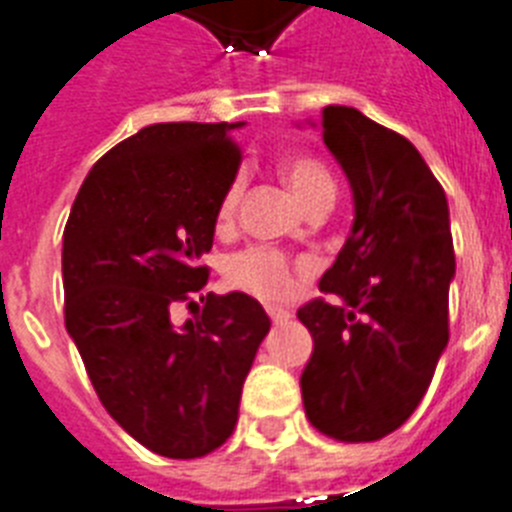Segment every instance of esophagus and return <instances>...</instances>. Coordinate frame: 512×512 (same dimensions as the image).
I'll list each match as a JSON object with an SVG mask.
<instances>
[{"label": "esophagus", "instance_id": "esophagus-1", "mask_svg": "<svg viewBox=\"0 0 512 512\" xmlns=\"http://www.w3.org/2000/svg\"><path fill=\"white\" fill-rule=\"evenodd\" d=\"M268 315H270V320L276 322V325H283V322L291 320L289 309H281V307H268Z\"/></svg>", "mask_w": 512, "mask_h": 512}]
</instances>
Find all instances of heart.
I'll use <instances>...</instances> for the list:
<instances>
[{
  "mask_svg": "<svg viewBox=\"0 0 512 512\" xmlns=\"http://www.w3.org/2000/svg\"><path fill=\"white\" fill-rule=\"evenodd\" d=\"M281 174L296 200L304 208H315V205L333 200L336 197V184L330 179L328 169L320 161L309 156H289L281 161ZM244 192V176L236 174L226 190H223L221 200H218V223L229 226L236 216L239 200ZM294 270L296 263L286 252L268 244H252L247 249H239L226 260V281L234 289H242L247 294L265 299V302H278L283 296H289L291 286H294Z\"/></svg>",
  "mask_w": 512,
  "mask_h": 512,
  "instance_id": "1",
  "label": "heart"
}]
</instances>
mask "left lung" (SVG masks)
Returning <instances> with one entry per match:
<instances>
[{
  "instance_id": "obj_1",
  "label": "left lung",
  "mask_w": 512,
  "mask_h": 512,
  "mask_svg": "<svg viewBox=\"0 0 512 512\" xmlns=\"http://www.w3.org/2000/svg\"><path fill=\"white\" fill-rule=\"evenodd\" d=\"M322 140L354 192V226L296 317L315 341L302 372L307 419L341 442H375L427 393L448 346L455 276L445 190L419 150L351 106L322 109Z\"/></svg>"
}]
</instances>
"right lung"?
Returning <instances> with one entry per match:
<instances>
[{
  "instance_id": "1",
  "label": "right lung",
  "mask_w": 512,
  "mask_h": 512,
  "mask_svg": "<svg viewBox=\"0 0 512 512\" xmlns=\"http://www.w3.org/2000/svg\"><path fill=\"white\" fill-rule=\"evenodd\" d=\"M239 127H143L96 161L64 226L67 333L103 409L166 458H203L229 440L270 330L252 296L200 294L218 200L242 163ZM176 303L196 307L182 329Z\"/></svg>"
}]
</instances>
